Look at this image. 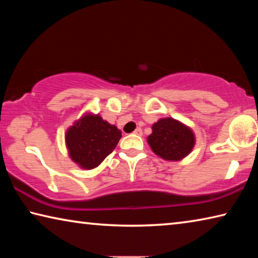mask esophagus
Listing matches in <instances>:
<instances>
[{
    "label": "esophagus",
    "instance_id": "34e87169",
    "mask_svg": "<svg viewBox=\"0 0 258 258\" xmlns=\"http://www.w3.org/2000/svg\"><path fill=\"white\" fill-rule=\"evenodd\" d=\"M135 135H142L143 134V132H142V128H140V127H138L137 130H135L134 131V132H133Z\"/></svg>",
    "mask_w": 258,
    "mask_h": 258
}]
</instances>
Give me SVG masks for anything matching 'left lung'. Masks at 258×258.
<instances>
[{"mask_svg":"<svg viewBox=\"0 0 258 258\" xmlns=\"http://www.w3.org/2000/svg\"><path fill=\"white\" fill-rule=\"evenodd\" d=\"M152 151L166 160H180L191 152L195 146L194 132L173 118H163L152 125L148 137Z\"/></svg>","mask_w":258,"mask_h":258,"instance_id":"left-lung-1","label":"left lung"}]
</instances>
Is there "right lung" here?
I'll list each match as a JSON object with an SVG mask.
<instances>
[{"mask_svg":"<svg viewBox=\"0 0 258 258\" xmlns=\"http://www.w3.org/2000/svg\"><path fill=\"white\" fill-rule=\"evenodd\" d=\"M121 132L99 115H85L66 133L71 158L82 168L92 169L115 149Z\"/></svg>","mask_w":258,"mask_h":258,"instance_id":"1","label":"right lung"}]
</instances>
